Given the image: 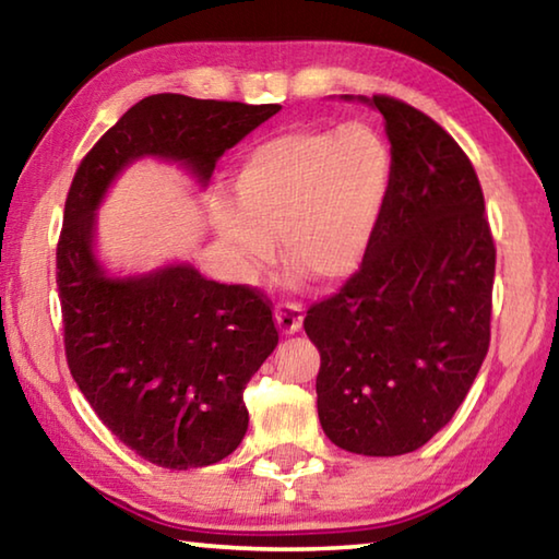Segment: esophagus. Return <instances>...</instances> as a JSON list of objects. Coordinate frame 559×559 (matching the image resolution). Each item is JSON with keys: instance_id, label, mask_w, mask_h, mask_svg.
<instances>
[{"instance_id": "1", "label": "esophagus", "mask_w": 559, "mask_h": 559, "mask_svg": "<svg viewBox=\"0 0 559 559\" xmlns=\"http://www.w3.org/2000/svg\"><path fill=\"white\" fill-rule=\"evenodd\" d=\"M276 323L281 333L293 335L300 330L302 323V306L300 302H278L276 306Z\"/></svg>"}]
</instances>
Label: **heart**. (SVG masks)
<instances>
[{
  "label": "heart",
  "instance_id": "heart-1",
  "mask_svg": "<svg viewBox=\"0 0 559 559\" xmlns=\"http://www.w3.org/2000/svg\"><path fill=\"white\" fill-rule=\"evenodd\" d=\"M392 179V147L367 122L281 132L241 157L234 204H216V229L243 276L271 263L281 234L286 261L337 283L362 266Z\"/></svg>",
  "mask_w": 559,
  "mask_h": 559
}]
</instances>
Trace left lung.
Listing matches in <instances>:
<instances>
[{
  "label": "left lung",
  "mask_w": 559,
  "mask_h": 559,
  "mask_svg": "<svg viewBox=\"0 0 559 559\" xmlns=\"http://www.w3.org/2000/svg\"><path fill=\"white\" fill-rule=\"evenodd\" d=\"M370 103L392 143L390 202L362 266L308 308L302 328L320 353L328 439L362 456H402L447 427L484 365L496 243L456 140L409 103Z\"/></svg>",
  "instance_id": "1"
}]
</instances>
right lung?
<instances>
[{
  "instance_id": "1",
  "label": "right lung",
  "mask_w": 559,
  "mask_h": 559,
  "mask_svg": "<svg viewBox=\"0 0 559 559\" xmlns=\"http://www.w3.org/2000/svg\"><path fill=\"white\" fill-rule=\"evenodd\" d=\"M281 106L157 93L135 103L81 159L56 246L66 362L98 419L138 456L187 471L239 447L243 390L278 345L271 302L253 286L167 266L108 278L93 257V212L122 167L157 155L202 179Z\"/></svg>"
}]
</instances>
